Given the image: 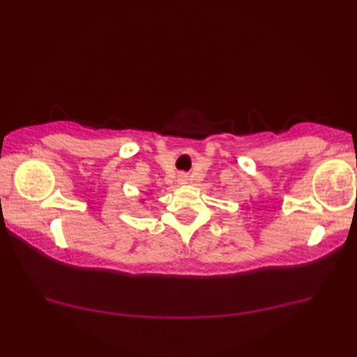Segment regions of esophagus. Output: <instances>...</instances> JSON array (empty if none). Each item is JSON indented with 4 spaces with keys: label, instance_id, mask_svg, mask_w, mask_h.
<instances>
[{
    "label": "esophagus",
    "instance_id": "esophagus-1",
    "mask_svg": "<svg viewBox=\"0 0 357 357\" xmlns=\"http://www.w3.org/2000/svg\"><path fill=\"white\" fill-rule=\"evenodd\" d=\"M178 182L180 183H187L188 182V175L187 174H180L178 175Z\"/></svg>",
    "mask_w": 357,
    "mask_h": 357
}]
</instances>
